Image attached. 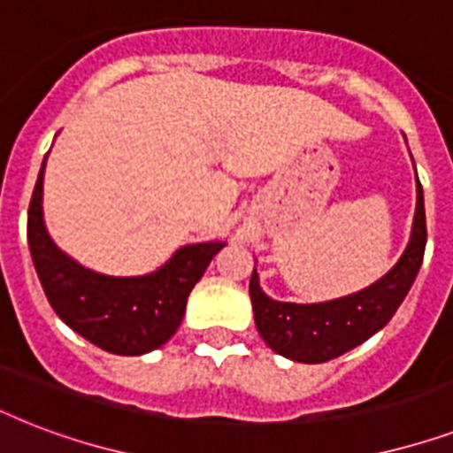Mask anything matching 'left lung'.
<instances>
[{"label":"left lung","mask_w":453,"mask_h":453,"mask_svg":"<svg viewBox=\"0 0 453 453\" xmlns=\"http://www.w3.org/2000/svg\"><path fill=\"white\" fill-rule=\"evenodd\" d=\"M426 206H423V188L416 183V216L411 240L407 251L402 254L390 273L379 282L366 287L359 294L336 298L315 305H296V303L273 301L258 287L256 270L249 282V296L254 305L256 329L265 343L284 357L319 365L352 350L365 343L366 338L383 329L393 319L395 310L411 289L426 251Z\"/></svg>","instance_id":"left-lung-1"}]
</instances>
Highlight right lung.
<instances>
[{
	"instance_id": "right-lung-1",
	"label": "right lung",
	"mask_w": 453,
	"mask_h": 453,
	"mask_svg": "<svg viewBox=\"0 0 453 453\" xmlns=\"http://www.w3.org/2000/svg\"><path fill=\"white\" fill-rule=\"evenodd\" d=\"M42 178L44 164L27 209V242L42 289L56 315L80 336L115 355H145L166 343L180 326L192 287L202 280L223 242L178 249L152 275H98L63 254L46 234Z\"/></svg>"
}]
</instances>
